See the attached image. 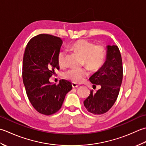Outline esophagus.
<instances>
[{
	"instance_id": "1",
	"label": "esophagus",
	"mask_w": 146,
	"mask_h": 146,
	"mask_svg": "<svg viewBox=\"0 0 146 146\" xmlns=\"http://www.w3.org/2000/svg\"><path fill=\"white\" fill-rule=\"evenodd\" d=\"M72 88H77V87H79V84H76V83H75V82H72Z\"/></svg>"
}]
</instances>
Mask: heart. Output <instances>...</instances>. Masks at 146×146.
<instances>
[{"label": "heart", "instance_id": "heart-1", "mask_svg": "<svg viewBox=\"0 0 146 146\" xmlns=\"http://www.w3.org/2000/svg\"><path fill=\"white\" fill-rule=\"evenodd\" d=\"M72 51L82 55V63L91 71H97L102 67L106 59V49L102 44H94L93 41L79 39L73 41L69 45ZM67 53L59 52L57 62L60 67L66 65ZM88 76L86 69H72L65 73V77L74 82L81 83Z\"/></svg>", "mask_w": 146, "mask_h": 146}]
</instances>
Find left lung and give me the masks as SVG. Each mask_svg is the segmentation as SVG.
<instances>
[{
  "instance_id": "obj_1",
  "label": "left lung",
  "mask_w": 146,
  "mask_h": 146,
  "mask_svg": "<svg viewBox=\"0 0 146 146\" xmlns=\"http://www.w3.org/2000/svg\"><path fill=\"white\" fill-rule=\"evenodd\" d=\"M123 79L122 60L118 47L107 46L106 60L102 68L90 78L95 87L101 89L96 93L91 90L90 94L84 101L87 110L94 115L105 113L117 100Z\"/></svg>"
}]
</instances>
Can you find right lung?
Segmentation results:
<instances>
[{
  "mask_svg": "<svg viewBox=\"0 0 146 146\" xmlns=\"http://www.w3.org/2000/svg\"><path fill=\"white\" fill-rule=\"evenodd\" d=\"M62 44L60 38L40 34L29 41L24 53L23 80L26 94L34 108L44 115L57 112L72 88L65 79L58 85L49 81L55 70L59 69L57 55Z\"/></svg>",
  "mask_w": 146,
  "mask_h": 146,
  "instance_id": "obj_1",
  "label": "right lung"
}]
</instances>
